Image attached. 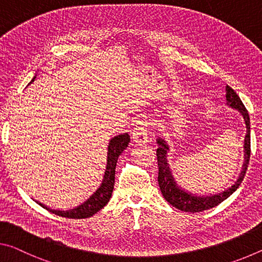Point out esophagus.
I'll return each mask as SVG.
<instances>
[{
	"label": "esophagus",
	"mask_w": 262,
	"mask_h": 262,
	"mask_svg": "<svg viewBox=\"0 0 262 262\" xmlns=\"http://www.w3.org/2000/svg\"><path fill=\"white\" fill-rule=\"evenodd\" d=\"M147 123L146 122H140L138 126L134 128L132 132V139L137 144H145L147 143Z\"/></svg>",
	"instance_id": "esophagus-1"
}]
</instances>
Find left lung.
<instances>
[{
	"label": "left lung",
	"instance_id": "left-lung-1",
	"mask_svg": "<svg viewBox=\"0 0 262 262\" xmlns=\"http://www.w3.org/2000/svg\"><path fill=\"white\" fill-rule=\"evenodd\" d=\"M226 104L231 108L238 110L240 114L243 115L244 121L246 124V136L245 140H244V149H245V156H244V164L243 169L240 171V175L238 180L234 182L233 186H231L228 189L220 192V194L209 195V196H197L190 192L184 191L180 188L175 180L171 175V171L169 168L168 161H167V152L169 151V147L165 139L157 138V143L159 147L157 149V159H158V167H159V174H158V182H159V187L161 190V194L164 199L169 204L173 205L181 211L186 212H200L204 211V210L211 209L216 207L223 201L228 199L230 195L238 189L240 183L243 182L244 177H245L248 162H250V156H251V132H250V116H248L247 110L245 105L243 104L240 97L237 95L232 88L226 85Z\"/></svg>",
	"mask_w": 262,
	"mask_h": 262
}]
</instances>
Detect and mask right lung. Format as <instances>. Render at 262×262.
I'll use <instances>...</instances> for the list:
<instances>
[{"label": "right lung", "instance_id": "right-lung-1", "mask_svg": "<svg viewBox=\"0 0 262 262\" xmlns=\"http://www.w3.org/2000/svg\"><path fill=\"white\" fill-rule=\"evenodd\" d=\"M36 76L31 80L32 83ZM128 143H130V136L127 134H122L118 136H115L113 139L110 140L109 146H108V160H106V169L103 177V181L101 186L98 187V189L94 192V194L89 197L88 200H85L83 203H81L78 207L70 209V210H52L47 208L46 205L37 202L46 210H49L50 212L54 213V215L66 217V218H88L95 215L97 211L105 207L108 204L111 194L114 190V184H115V169L116 164H117L118 157L121 156V153L127 147Z\"/></svg>", "mask_w": 262, "mask_h": 262}]
</instances>
